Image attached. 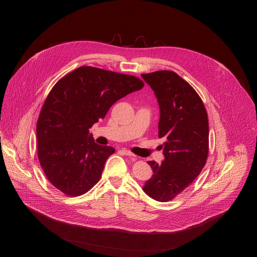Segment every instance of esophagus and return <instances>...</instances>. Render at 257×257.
Listing matches in <instances>:
<instances>
[{"instance_id":"34e87169","label":"esophagus","mask_w":257,"mask_h":257,"mask_svg":"<svg viewBox=\"0 0 257 257\" xmlns=\"http://www.w3.org/2000/svg\"><path fill=\"white\" fill-rule=\"evenodd\" d=\"M122 153H123V155H125V156H128V157H135V155L134 154H132L130 151H128V150H122L121 151Z\"/></svg>"}]
</instances>
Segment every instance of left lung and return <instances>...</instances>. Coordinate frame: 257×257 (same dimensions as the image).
Listing matches in <instances>:
<instances>
[{
  "instance_id": "1",
  "label": "left lung",
  "mask_w": 257,
  "mask_h": 257,
  "mask_svg": "<svg viewBox=\"0 0 257 257\" xmlns=\"http://www.w3.org/2000/svg\"><path fill=\"white\" fill-rule=\"evenodd\" d=\"M160 105L159 138H164L165 160L148 162L154 175L143 191L167 202L184 191L203 169L208 155V119L194 88L168 70L141 74Z\"/></svg>"
}]
</instances>
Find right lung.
<instances>
[{"label": "right lung", "instance_id": "obj_1", "mask_svg": "<svg viewBox=\"0 0 257 257\" xmlns=\"http://www.w3.org/2000/svg\"><path fill=\"white\" fill-rule=\"evenodd\" d=\"M143 85L135 76L90 66L75 69L54 85L36 124L39 161L52 185L79 196L96 184L115 149L96 144L89 128L118 99Z\"/></svg>", "mask_w": 257, "mask_h": 257}]
</instances>
